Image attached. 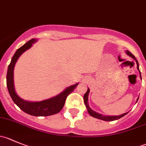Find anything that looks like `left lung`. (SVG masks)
I'll list each match as a JSON object with an SVG mask.
<instances>
[{
    "instance_id": "left-lung-1",
    "label": "left lung",
    "mask_w": 146,
    "mask_h": 146,
    "mask_svg": "<svg viewBox=\"0 0 146 146\" xmlns=\"http://www.w3.org/2000/svg\"><path fill=\"white\" fill-rule=\"evenodd\" d=\"M126 53L128 54V55L129 56H131V58H133V59H134L135 61H136V64H137V69H138V70H139L140 77H141V72H140L139 67H138L139 64H138V61H137V60H136V57H135L134 56H133V54H132L129 51H126ZM89 92H90V89H89V88H88V90H87V92H85V95H84L83 98H84V102H85V106H86L87 110H88V113H89L90 115L92 116V117H95V118H97V119H101V120H103V121H111L117 120V119L121 118V117H123V116L126 115V114H128V112H126V113H124V114H121V115H119V116H105V115H102V114H99V113L96 112V111H94V110H92V109H91L90 107L89 104H88V95H89ZM138 99H137V101H138Z\"/></svg>"
}]
</instances>
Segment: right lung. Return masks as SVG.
I'll use <instances>...</instances> for the list:
<instances>
[{"label":"right lung","mask_w":146,"mask_h":146,"mask_svg":"<svg viewBox=\"0 0 146 146\" xmlns=\"http://www.w3.org/2000/svg\"><path fill=\"white\" fill-rule=\"evenodd\" d=\"M37 39H30L27 43L22 46L16 51L14 56L12 58L11 62L8 66L6 82L8 92H9L12 100L14 102L15 104L18 106L24 112L30 114V115L35 116V117H46V116H51L53 114H57L62 110L65 104L66 98L73 91H74L78 83L68 87L62 92L54 98L40 102H29L24 100L17 95L15 90L14 86V73L13 72H14L15 65L19 57L22 55V54L29 49L30 47H32V44L35 43Z\"/></svg>","instance_id":"1"}]
</instances>
